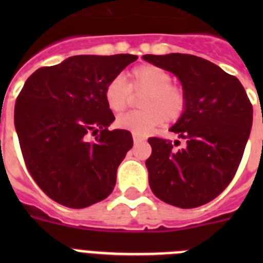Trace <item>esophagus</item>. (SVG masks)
<instances>
[{
  "mask_svg": "<svg viewBox=\"0 0 263 263\" xmlns=\"http://www.w3.org/2000/svg\"><path fill=\"white\" fill-rule=\"evenodd\" d=\"M133 139H134V143H138V142H142L145 141V137L142 136H138V134H133Z\"/></svg>",
  "mask_w": 263,
  "mask_h": 263,
  "instance_id": "34e87169",
  "label": "esophagus"
}]
</instances>
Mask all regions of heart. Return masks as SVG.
<instances>
[{"label":"heart","mask_w":263,"mask_h":263,"mask_svg":"<svg viewBox=\"0 0 263 263\" xmlns=\"http://www.w3.org/2000/svg\"><path fill=\"white\" fill-rule=\"evenodd\" d=\"M173 76L154 64H141L129 72V83L121 76L110 79L104 89V100L113 113H122L132 101V92L143 93L139 100L141 110L130 111L117 118L118 127L138 136H146L155 127L176 122L187 110V90L171 83Z\"/></svg>","instance_id":"obj_1"}]
</instances>
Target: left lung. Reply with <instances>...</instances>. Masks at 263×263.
Masks as SVG:
<instances>
[{
	"mask_svg": "<svg viewBox=\"0 0 263 263\" xmlns=\"http://www.w3.org/2000/svg\"><path fill=\"white\" fill-rule=\"evenodd\" d=\"M173 72L188 105L170 132L183 141L152 137L146 160L155 196L179 208H196L224 191L236 175L253 124V105L240 80L213 63L187 53L143 55Z\"/></svg>",
	"mask_w": 263,
	"mask_h": 263,
	"instance_id": "obj_1",
	"label": "left lung"
}]
</instances>
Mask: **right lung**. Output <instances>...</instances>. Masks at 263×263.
<instances>
[{"mask_svg":"<svg viewBox=\"0 0 263 263\" xmlns=\"http://www.w3.org/2000/svg\"><path fill=\"white\" fill-rule=\"evenodd\" d=\"M137 59L71 57L36 69L23 85L14 109L21 152L34 182L53 201L80 210L113 191L133 138L127 130H108L115 116L104 89Z\"/></svg>","mask_w":263,"mask_h":263,"instance_id":"add662e5","label":"right lung"}]
</instances>
